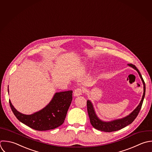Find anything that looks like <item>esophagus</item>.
Instances as JSON below:
<instances>
[{
	"label": "esophagus",
	"instance_id": "34e87169",
	"mask_svg": "<svg viewBox=\"0 0 152 152\" xmlns=\"http://www.w3.org/2000/svg\"><path fill=\"white\" fill-rule=\"evenodd\" d=\"M83 93V91L81 88H77L74 91V96H79L81 95Z\"/></svg>",
	"mask_w": 152,
	"mask_h": 152
}]
</instances>
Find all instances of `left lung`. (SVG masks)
I'll list each match as a JSON object with an SVG mask.
<instances>
[{"mask_svg": "<svg viewBox=\"0 0 152 152\" xmlns=\"http://www.w3.org/2000/svg\"><path fill=\"white\" fill-rule=\"evenodd\" d=\"M128 65L129 66L133 67V69H134L138 72V73L142 80L143 84L144 92H143V95L142 100H141L139 105L136 107V108L132 113H130L127 117H124L121 119H118V120H115L113 121L106 122V121L101 120L97 117V115L95 113L93 104H92L91 101L88 100L87 101V109H88V115H89V119H90V122H91V124H92V126L95 129H97L98 130H101L102 132H115V131L121 130V129L124 128L125 127L127 126L128 125L132 124L133 122V121L136 119L137 116L138 115V114L140 112V110H141V108H142V106L143 104V100L145 98V92H146V86H145V81L142 76V75L140 74V72L137 69V67L132 64H129Z\"/></svg>", "mask_w": 152, "mask_h": 152, "instance_id": "left-lung-1", "label": "left lung"}]
</instances>
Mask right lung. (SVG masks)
<instances>
[{"label":"right lung","instance_id":"1","mask_svg":"<svg viewBox=\"0 0 152 152\" xmlns=\"http://www.w3.org/2000/svg\"><path fill=\"white\" fill-rule=\"evenodd\" d=\"M72 91L56 93L45 107L31 115L18 112L10 100L9 104L13 113L21 123L35 130L46 131L54 129L64 123L72 101Z\"/></svg>","mask_w":152,"mask_h":152}]
</instances>
